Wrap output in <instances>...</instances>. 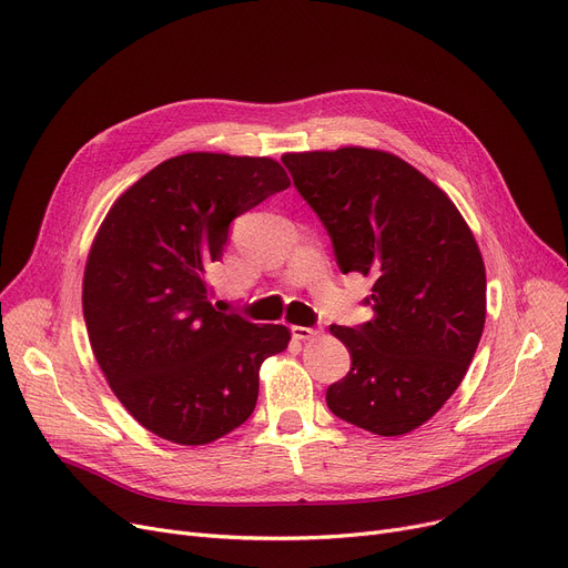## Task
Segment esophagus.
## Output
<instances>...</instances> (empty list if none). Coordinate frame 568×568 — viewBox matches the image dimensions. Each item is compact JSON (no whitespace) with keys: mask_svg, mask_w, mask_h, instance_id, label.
Listing matches in <instances>:
<instances>
[{"mask_svg":"<svg viewBox=\"0 0 568 568\" xmlns=\"http://www.w3.org/2000/svg\"><path fill=\"white\" fill-rule=\"evenodd\" d=\"M320 334H322L320 326H292V336L300 341H311V338H317Z\"/></svg>","mask_w":568,"mask_h":568,"instance_id":"34e87169","label":"esophagus"}]
</instances>
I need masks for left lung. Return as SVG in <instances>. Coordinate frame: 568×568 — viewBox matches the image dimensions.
<instances>
[{"instance_id": "8db88e82", "label": "left lung", "mask_w": 568, "mask_h": 568, "mask_svg": "<svg viewBox=\"0 0 568 568\" xmlns=\"http://www.w3.org/2000/svg\"><path fill=\"white\" fill-rule=\"evenodd\" d=\"M294 189L343 274L371 276L373 320L332 324L352 356L326 389L338 419L382 437L426 424L452 398L486 322V266L456 204L403 159L364 146L285 154Z\"/></svg>"}]
</instances>
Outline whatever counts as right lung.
<instances>
[{"label":"right lung","instance_id":"1","mask_svg":"<svg viewBox=\"0 0 568 568\" xmlns=\"http://www.w3.org/2000/svg\"><path fill=\"white\" fill-rule=\"evenodd\" d=\"M287 186L272 159L195 152L146 172L108 212L84 266V324L114 396L154 435L209 444L253 414L260 366L290 332L216 311L209 268L230 223Z\"/></svg>","mask_w":568,"mask_h":568}]
</instances>
